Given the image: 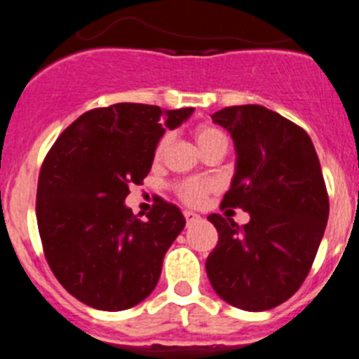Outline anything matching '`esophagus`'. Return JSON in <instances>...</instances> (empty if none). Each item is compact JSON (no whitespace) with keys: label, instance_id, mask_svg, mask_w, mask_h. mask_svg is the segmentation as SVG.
Segmentation results:
<instances>
[{"label":"esophagus","instance_id":"obj_1","mask_svg":"<svg viewBox=\"0 0 359 359\" xmlns=\"http://www.w3.org/2000/svg\"><path fill=\"white\" fill-rule=\"evenodd\" d=\"M183 216H185V219L189 223L191 222H196V219H200V214L192 212V210H183Z\"/></svg>","mask_w":359,"mask_h":359}]
</instances>
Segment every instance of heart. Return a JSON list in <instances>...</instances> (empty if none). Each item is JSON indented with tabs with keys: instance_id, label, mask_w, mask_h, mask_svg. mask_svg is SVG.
Returning a JSON list of instances; mask_svg holds the SVG:
<instances>
[{
	"instance_id": "b5f03b06",
	"label": "heart",
	"mask_w": 359,
	"mask_h": 359,
	"mask_svg": "<svg viewBox=\"0 0 359 359\" xmlns=\"http://www.w3.org/2000/svg\"><path fill=\"white\" fill-rule=\"evenodd\" d=\"M194 140L203 154L205 152H209V150H222L223 154H225L226 147H229V137H226V134L223 133V130H219V128L212 127V125H200V127L194 130ZM167 143L168 136H163L159 140L158 147H156V158L161 156V152L165 150ZM209 182L200 180V177H194V180H187V182L180 183V185L176 187V192L185 203L196 205L203 200L205 194L209 192Z\"/></svg>"
}]
</instances>
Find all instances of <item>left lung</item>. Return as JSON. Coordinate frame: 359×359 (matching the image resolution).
Wrapping results in <instances>:
<instances>
[{
	"instance_id": "left-lung-1",
	"label": "left lung",
	"mask_w": 359,
	"mask_h": 359,
	"mask_svg": "<svg viewBox=\"0 0 359 359\" xmlns=\"http://www.w3.org/2000/svg\"><path fill=\"white\" fill-rule=\"evenodd\" d=\"M212 121L231 134L236 168L222 207L249 223L210 214L217 245L205 269L223 302L259 312L287 302L307 278L329 219V196L309 134L262 105L226 107Z\"/></svg>"
}]
</instances>
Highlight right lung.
Here are the masks:
<instances>
[{
  "label": "right lung",
  "instance_id": "1",
  "mask_svg": "<svg viewBox=\"0 0 359 359\" xmlns=\"http://www.w3.org/2000/svg\"><path fill=\"white\" fill-rule=\"evenodd\" d=\"M194 109L116 103L88 110L63 130L43 161L36 216L45 258L67 292L97 311H125L158 285L165 252L185 226L158 200L147 219L125 205L143 182L165 130Z\"/></svg>",
  "mask_w": 359,
  "mask_h": 359
}]
</instances>
